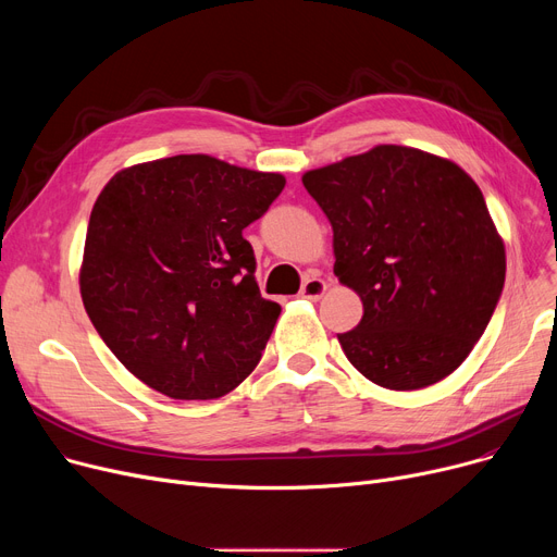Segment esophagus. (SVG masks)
I'll return each instance as SVG.
<instances>
[{"mask_svg":"<svg viewBox=\"0 0 557 557\" xmlns=\"http://www.w3.org/2000/svg\"><path fill=\"white\" fill-rule=\"evenodd\" d=\"M327 290V282L320 280V277H307L302 288H300V298H307V300H320L325 296Z\"/></svg>","mask_w":557,"mask_h":557,"instance_id":"obj_1","label":"esophagus"}]
</instances>
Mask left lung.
I'll return each mask as SVG.
<instances>
[{
	"label": "left lung",
	"mask_w": 557,
	"mask_h": 557,
	"mask_svg": "<svg viewBox=\"0 0 557 557\" xmlns=\"http://www.w3.org/2000/svg\"><path fill=\"white\" fill-rule=\"evenodd\" d=\"M334 230V273L363 302L338 343L372 384L418 391L451 374L483 336L506 280V250L479 185L411 146L307 171Z\"/></svg>",
	"instance_id": "8db88e82"
}]
</instances>
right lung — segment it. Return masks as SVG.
<instances>
[{
    "label": "right lung",
    "instance_id": "right-lung-1",
    "mask_svg": "<svg viewBox=\"0 0 557 557\" xmlns=\"http://www.w3.org/2000/svg\"><path fill=\"white\" fill-rule=\"evenodd\" d=\"M282 173L173 156L114 173L87 225L81 298L103 343L173 399H216L255 370L277 323L244 227Z\"/></svg>",
    "mask_w": 557,
    "mask_h": 557
}]
</instances>
